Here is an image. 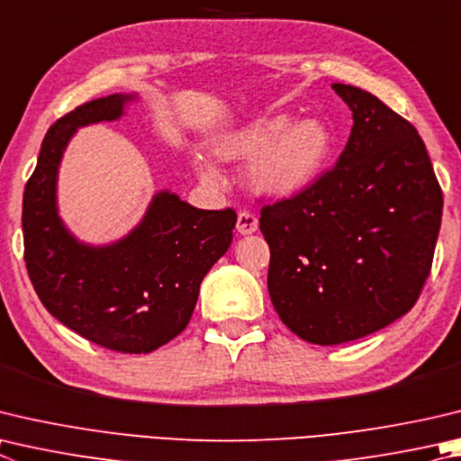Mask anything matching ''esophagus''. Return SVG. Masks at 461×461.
<instances>
[{
    "instance_id": "esophagus-1",
    "label": "esophagus",
    "mask_w": 461,
    "mask_h": 461,
    "mask_svg": "<svg viewBox=\"0 0 461 461\" xmlns=\"http://www.w3.org/2000/svg\"><path fill=\"white\" fill-rule=\"evenodd\" d=\"M236 230L241 236H249V233H254L258 230V217L249 212H240Z\"/></svg>"
}]
</instances>
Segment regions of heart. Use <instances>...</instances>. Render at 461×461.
Segmentation results:
<instances>
[{
	"label": "heart",
	"mask_w": 461,
	"mask_h": 461,
	"mask_svg": "<svg viewBox=\"0 0 461 461\" xmlns=\"http://www.w3.org/2000/svg\"><path fill=\"white\" fill-rule=\"evenodd\" d=\"M334 132L318 119L292 122L288 114L262 116L238 131L225 132L209 147L220 161L251 158L246 179L256 194L286 199L303 194L330 165ZM197 175L215 183L217 175L209 165H197Z\"/></svg>",
	"instance_id": "b5f03b06"
}]
</instances>
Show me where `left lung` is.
<instances>
[{
    "instance_id": "obj_1",
    "label": "left lung",
    "mask_w": 461,
    "mask_h": 461,
    "mask_svg": "<svg viewBox=\"0 0 461 461\" xmlns=\"http://www.w3.org/2000/svg\"><path fill=\"white\" fill-rule=\"evenodd\" d=\"M332 90L355 121L337 165L259 217L276 312L322 347L363 339L411 311L431 270L443 209L413 124L371 92Z\"/></svg>"
}]
</instances>
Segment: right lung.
<instances>
[{
    "label": "right lung",
    "instance_id": "add662e5",
    "mask_svg": "<svg viewBox=\"0 0 461 461\" xmlns=\"http://www.w3.org/2000/svg\"><path fill=\"white\" fill-rule=\"evenodd\" d=\"M137 95L74 108L46 132L23 191V258L46 311L70 330L116 353H150L189 324L205 274L231 244L236 212H207L169 189L153 195L127 236L80 241L58 213V171L80 127L119 121Z\"/></svg>",
    "mask_w": 461,
    "mask_h": 461
}]
</instances>
